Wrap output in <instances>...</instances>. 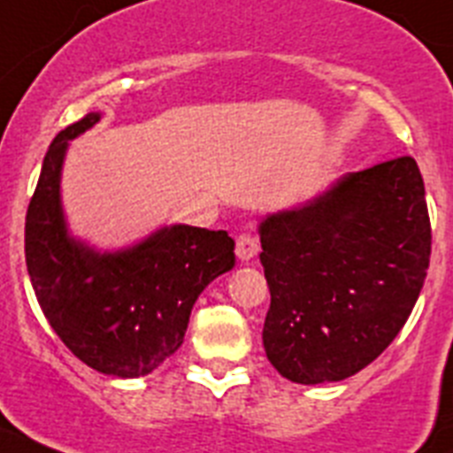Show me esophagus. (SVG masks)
Instances as JSON below:
<instances>
[{"instance_id":"1","label":"esophagus","mask_w":453,"mask_h":453,"mask_svg":"<svg viewBox=\"0 0 453 453\" xmlns=\"http://www.w3.org/2000/svg\"><path fill=\"white\" fill-rule=\"evenodd\" d=\"M256 254H258V240L251 234H240L235 238V256L240 261H251Z\"/></svg>"}]
</instances>
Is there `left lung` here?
Returning <instances> with one entry per match:
<instances>
[{"label":"left lung","mask_w":453,"mask_h":453,"mask_svg":"<svg viewBox=\"0 0 453 453\" xmlns=\"http://www.w3.org/2000/svg\"><path fill=\"white\" fill-rule=\"evenodd\" d=\"M270 288L263 347L295 383L342 381L383 354L419 297L431 222L415 158L340 177L258 226Z\"/></svg>","instance_id":"left-lung-1"}]
</instances>
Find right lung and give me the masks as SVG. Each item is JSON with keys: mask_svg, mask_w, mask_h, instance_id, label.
<instances>
[{"mask_svg": "<svg viewBox=\"0 0 453 453\" xmlns=\"http://www.w3.org/2000/svg\"><path fill=\"white\" fill-rule=\"evenodd\" d=\"M88 113L51 140L27 208L24 254L40 308L67 349L102 374L135 379L181 347L208 283L235 265L226 231L172 224L138 245L97 251L67 234L61 170L67 142L99 122Z\"/></svg>", "mask_w": 453, "mask_h": 453, "instance_id": "1", "label": "right lung"}]
</instances>
